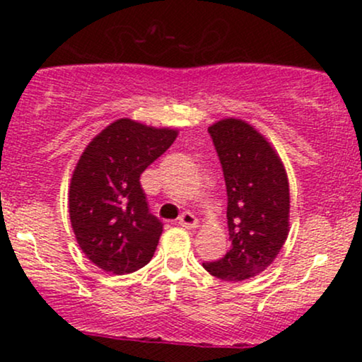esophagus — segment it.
<instances>
[{"label":"esophagus","mask_w":362,"mask_h":362,"mask_svg":"<svg viewBox=\"0 0 362 362\" xmlns=\"http://www.w3.org/2000/svg\"><path fill=\"white\" fill-rule=\"evenodd\" d=\"M178 224H180V226H184V228H189V230H194V228L199 226V221L192 213L185 211V213H182L180 218H178Z\"/></svg>","instance_id":"esophagus-1"}]
</instances>
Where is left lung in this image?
<instances>
[{
  "instance_id": "8db88e82",
  "label": "left lung",
  "mask_w": 362,
  "mask_h": 362,
  "mask_svg": "<svg viewBox=\"0 0 362 362\" xmlns=\"http://www.w3.org/2000/svg\"><path fill=\"white\" fill-rule=\"evenodd\" d=\"M207 131L226 184L231 247L202 265L219 279L245 281L264 272L288 238V175L271 143L245 120L223 119Z\"/></svg>"
}]
</instances>
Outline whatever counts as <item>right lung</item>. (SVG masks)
Here are the masks:
<instances>
[{"instance_id":"obj_1","label":"right lung","mask_w":362,"mask_h":362,"mask_svg":"<svg viewBox=\"0 0 362 362\" xmlns=\"http://www.w3.org/2000/svg\"><path fill=\"white\" fill-rule=\"evenodd\" d=\"M177 138L119 119L91 139L69 185V218L86 259L105 272H134L151 260L163 223L149 213L139 177Z\"/></svg>"}]
</instances>
